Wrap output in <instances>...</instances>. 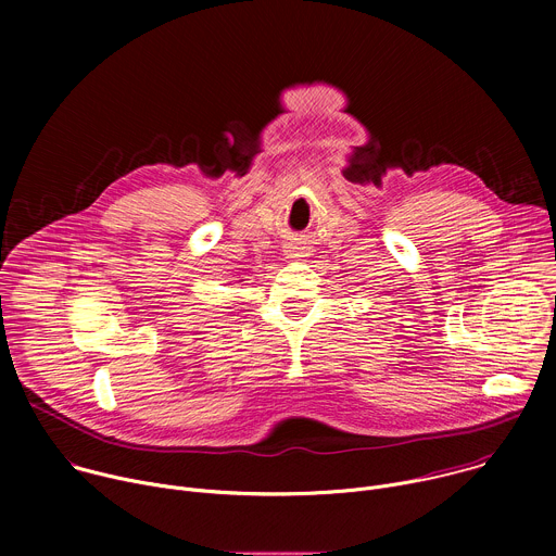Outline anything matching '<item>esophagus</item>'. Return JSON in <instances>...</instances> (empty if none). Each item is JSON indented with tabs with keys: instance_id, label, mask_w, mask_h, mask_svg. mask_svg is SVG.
Segmentation results:
<instances>
[{
	"instance_id": "esophagus-1",
	"label": "esophagus",
	"mask_w": 556,
	"mask_h": 556,
	"mask_svg": "<svg viewBox=\"0 0 556 556\" xmlns=\"http://www.w3.org/2000/svg\"><path fill=\"white\" fill-rule=\"evenodd\" d=\"M288 253H290V255H294V251H288Z\"/></svg>"
}]
</instances>
